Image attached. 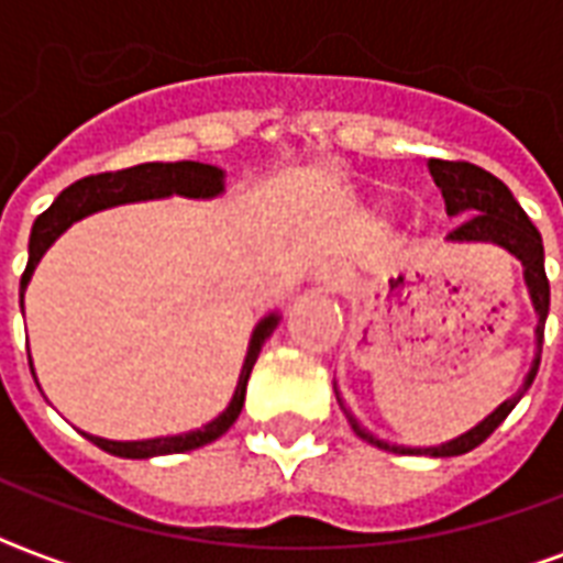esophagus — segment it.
Segmentation results:
<instances>
[{"label": "esophagus", "mask_w": 563, "mask_h": 563, "mask_svg": "<svg viewBox=\"0 0 563 563\" xmlns=\"http://www.w3.org/2000/svg\"><path fill=\"white\" fill-rule=\"evenodd\" d=\"M321 280H324L327 289H342V286H347V272L344 268H339V265H324L321 268Z\"/></svg>", "instance_id": "1"}]
</instances>
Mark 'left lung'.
Listing matches in <instances>:
<instances>
[{
	"instance_id": "left-lung-1",
	"label": "left lung",
	"mask_w": 563,
	"mask_h": 563,
	"mask_svg": "<svg viewBox=\"0 0 563 563\" xmlns=\"http://www.w3.org/2000/svg\"><path fill=\"white\" fill-rule=\"evenodd\" d=\"M429 172L432 178L441 187L444 195L446 212L450 216H462V224L450 233L453 242H494V245H503L506 251L523 263L526 268V283H529V291H532L534 309H538V356H534V365L526 376L523 391L515 394L511 400H506L494 415L482 420L479 427H473L467 435L455 438L450 444L441 446H427V450H411V446H394L388 441H379L371 432L360 427V420L353 418L351 411L344 409V418L351 423V429L362 441L379 446V450H388V453H427L435 455V459H446V455H462L471 453L473 446H479L485 438L494 432V429L508 418V411L515 409L520 397L526 394V388L532 385L534 374H538V365H541V351H543V324H547V316H550V280H547V268H543V242L541 233L534 228L529 216L523 212V207L515 201L511 189L503 184L499 178H494L490 172H485L476 163L467 161H429Z\"/></svg>"
}]
</instances>
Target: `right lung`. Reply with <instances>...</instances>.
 Returning a JSON list of instances; mask_svg holds the SVG:
<instances>
[{
  "label": "right lung",
  "instance_id": "add662e5",
  "mask_svg": "<svg viewBox=\"0 0 563 563\" xmlns=\"http://www.w3.org/2000/svg\"><path fill=\"white\" fill-rule=\"evenodd\" d=\"M221 169L216 166H207V163L195 161H180V163H140V166H131V169L119 172H101V175H90V178L75 180L73 187H66L64 192L57 195L55 203L48 207L46 212H40L34 228H31L29 239V265L22 272L20 280V295L29 286L31 274H34V265L40 263V256L46 254V247L55 242L60 233H64L73 221L84 219L96 210H104V207H117V203L128 201H145V198H163V195H187V198H212V195L221 192ZM277 327V316H268L265 321H260L254 330V339H251V347H247L245 365H242V374H239V385L233 400L219 418L207 423L198 432H189V435H175V438H154V441H104V438L87 435L96 446H101L104 453L122 455V459H152V455H172V453H187L195 446H203L221 438L233 427V420L239 418L242 411V402H245V388L247 376L254 368L256 356H260V347L265 344V339L274 333ZM31 365V360H29Z\"/></svg>",
  "mask_w": 563,
  "mask_h": 563
}]
</instances>
